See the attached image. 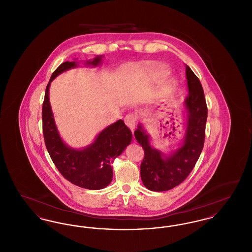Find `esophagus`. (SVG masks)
Instances as JSON below:
<instances>
[{
  "label": "esophagus",
  "mask_w": 252,
  "mask_h": 252,
  "mask_svg": "<svg viewBox=\"0 0 252 252\" xmlns=\"http://www.w3.org/2000/svg\"><path fill=\"white\" fill-rule=\"evenodd\" d=\"M125 124L133 131L136 126V116L133 113L126 114L125 117Z\"/></svg>",
  "instance_id": "esophagus-1"
}]
</instances>
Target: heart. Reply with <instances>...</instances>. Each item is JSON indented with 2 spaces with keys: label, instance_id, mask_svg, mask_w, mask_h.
I'll return each mask as SVG.
<instances>
[{
  "label": "heart",
  "instance_id": "b5f03b06",
  "mask_svg": "<svg viewBox=\"0 0 252 252\" xmlns=\"http://www.w3.org/2000/svg\"><path fill=\"white\" fill-rule=\"evenodd\" d=\"M167 74L168 72L166 70H158V71H155V75H156L157 77H158V78H163ZM165 86H166L168 90H172L176 86V81L174 79H170Z\"/></svg>",
  "mask_w": 252,
  "mask_h": 252
}]
</instances>
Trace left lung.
<instances>
[{
  "label": "left lung",
  "instance_id": "8db88e82",
  "mask_svg": "<svg viewBox=\"0 0 252 252\" xmlns=\"http://www.w3.org/2000/svg\"><path fill=\"white\" fill-rule=\"evenodd\" d=\"M189 94L184 101L187 112V126L180 148L163 154L154 148L149 135L142 125L134 132L142 145L144 158L141 163V178L144 186L154 192H163L180 185L190 175L203 149L208 108L199 79L186 65Z\"/></svg>",
  "mask_w": 252,
  "mask_h": 252
}]
</instances>
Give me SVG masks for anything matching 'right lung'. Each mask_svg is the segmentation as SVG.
<instances>
[{
  "label": "right lung",
  "instance_id": "right-lung-1",
  "mask_svg": "<svg viewBox=\"0 0 252 252\" xmlns=\"http://www.w3.org/2000/svg\"><path fill=\"white\" fill-rule=\"evenodd\" d=\"M102 56L88 60L87 65L97 66ZM76 61H66L53 72L46 87L42 105V129L45 145L60 174L72 184L89 190H100L111 182L113 172L111 164L130 144L132 133L119 120L100 132L94 142L83 149L69 147L60 138L49 101L50 84L61 72L75 68Z\"/></svg>",
  "mask_w": 252,
  "mask_h": 252
}]
</instances>
